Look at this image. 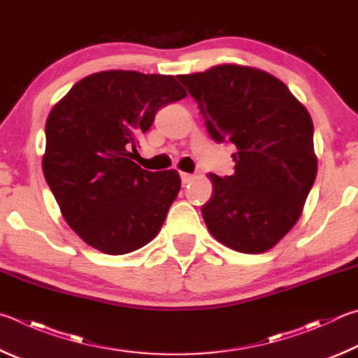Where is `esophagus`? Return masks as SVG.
<instances>
[{
    "label": "esophagus",
    "instance_id": "1",
    "mask_svg": "<svg viewBox=\"0 0 358 358\" xmlns=\"http://www.w3.org/2000/svg\"><path fill=\"white\" fill-rule=\"evenodd\" d=\"M180 179H182V184H190L193 179H195V176L190 174V173H180Z\"/></svg>",
    "mask_w": 358,
    "mask_h": 358
}]
</instances>
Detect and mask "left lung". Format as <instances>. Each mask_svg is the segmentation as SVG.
Here are the masks:
<instances>
[{
	"label": "left lung",
	"mask_w": 358,
	"mask_h": 358,
	"mask_svg": "<svg viewBox=\"0 0 358 358\" xmlns=\"http://www.w3.org/2000/svg\"><path fill=\"white\" fill-rule=\"evenodd\" d=\"M210 138L233 143L234 174H209L214 193L201 208L223 245L264 253L289 233L316 179L313 121L287 86L264 71L223 64L179 75Z\"/></svg>",
	"instance_id": "obj_1"
}]
</instances>
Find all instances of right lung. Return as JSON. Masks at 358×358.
Returning <instances> with one entry per match:
<instances>
[{
  "label": "right lung",
  "mask_w": 358,
  "mask_h": 358,
  "mask_svg": "<svg viewBox=\"0 0 358 358\" xmlns=\"http://www.w3.org/2000/svg\"><path fill=\"white\" fill-rule=\"evenodd\" d=\"M185 96L173 75L105 71L80 80L50 111L43 176L87 245L125 255L160 231L180 178L146 171L131 155L157 111Z\"/></svg>",
  "instance_id": "add662e5"
}]
</instances>
